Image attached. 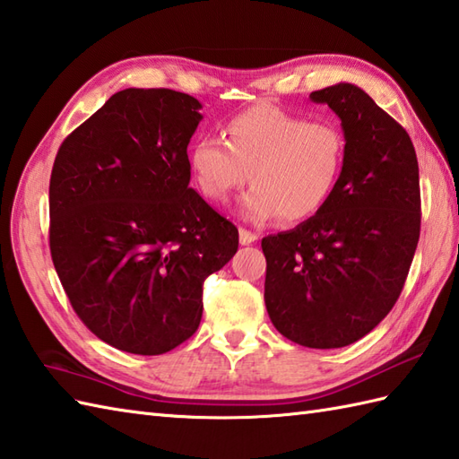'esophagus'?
Returning <instances> with one entry per match:
<instances>
[{
    "mask_svg": "<svg viewBox=\"0 0 459 459\" xmlns=\"http://www.w3.org/2000/svg\"><path fill=\"white\" fill-rule=\"evenodd\" d=\"M238 238H240V245H242V247H248V245H252V242H255L258 237L255 235V232H250V230H247V229H240V230H238Z\"/></svg>",
    "mask_w": 459,
    "mask_h": 459,
    "instance_id": "1",
    "label": "esophagus"
}]
</instances>
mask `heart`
<instances>
[{
  "mask_svg": "<svg viewBox=\"0 0 459 459\" xmlns=\"http://www.w3.org/2000/svg\"><path fill=\"white\" fill-rule=\"evenodd\" d=\"M227 142L201 138L189 153L199 191L224 203L250 178L240 199L248 221L301 222L314 217L333 195L343 169L347 142L333 122H309L270 104L232 116Z\"/></svg>",
  "mask_w": 459,
  "mask_h": 459,
  "instance_id": "heart-1",
  "label": "heart"
}]
</instances>
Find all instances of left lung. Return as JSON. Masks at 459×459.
Here are the masks:
<instances>
[{"mask_svg": "<svg viewBox=\"0 0 459 459\" xmlns=\"http://www.w3.org/2000/svg\"><path fill=\"white\" fill-rule=\"evenodd\" d=\"M343 126L337 187L314 217L262 238L264 301L281 335L337 349L373 331L396 304L420 238V179L411 135L359 86L309 94Z\"/></svg>", "mask_w": 459, "mask_h": 459, "instance_id": "obj_1", "label": "left lung"}]
</instances>
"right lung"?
Wrapping results in <instances>:
<instances>
[{
  "label": "right lung",
  "instance_id": "obj_1",
  "mask_svg": "<svg viewBox=\"0 0 459 459\" xmlns=\"http://www.w3.org/2000/svg\"><path fill=\"white\" fill-rule=\"evenodd\" d=\"M189 94L126 89L68 134L48 183V247L74 314L134 355L187 341L203 281L235 256L238 230L189 187L203 116Z\"/></svg>",
  "mask_w": 459,
  "mask_h": 459
}]
</instances>
